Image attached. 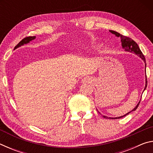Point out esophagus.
<instances>
[{
  "label": "esophagus",
  "instance_id": "obj_1",
  "mask_svg": "<svg viewBox=\"0 0 153 153\" xmlns=\"http://www.w3.org/2000/svg\"><path fill=\"white\" fill-rule=\"evenodd\" d=\"M82 82L85 84V83H87V84H89V83H91L92 82V80L90 78L88 77H85L84 78H83L82 79Z\"/></svg>",
  "mask_w": 153,
  "mask_h": 153
}]
</instances>
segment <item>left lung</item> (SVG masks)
<instances>
[{"label":"left lung","mask_w":153,"mask_h":153,"mask_svg":"<svg viewBox=\"0 0 153 153\" xmlns=\"http://www.w3.org/2000/svg\"><path fill=\"white\" fill-rule=\"evenodd\" d=\"M109 32H111L113 34H115L116 36H117V37H120L121 38V46H122L123 48H124V50L126 51H128V52H130V53H135L136 55H137L138 56H139L140 57L142 60L144 61V62L145 63V69H146V59H145V57L143 54H142V51H140V49L138 45H137V43L135 42V41H134L131 38H129V37H127V36H123L120 34V33H118L117 32H115V31H113V30H109ZM147 86V79H146V84H145V88L144 90L146 89V88ZM140 102L138 103V105H137L135 108H134V109L131 110L130 112H128V113H126V115H124L123 116H120V117H107V116H105V115H102V117L105 118V119H112V120H115V119H120V118H122L123 117H125L127 115H128L129 113H130L131 112H132V111H134L136 110V108H138V105L140 104ZM99 113V112H98Z\"/></svg>","instance_id":"left-lung-1"}]
</instances>
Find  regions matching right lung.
Masks as SVG:
<instances>
[{"mask_svg":"<svg viewBox=\"0 0 153 153\" xmlns=\"http://www.w3.org/2000/svg\"><path fill=\"white\" fill-rule=\"evenodd\" d=\"M35 38H36V36H28V37H25V38H24L22 40H21L20 42L17 44L16 46L15 47V49L20 47V46H23L24 45H25V44L29 43L30 41L34 40Z\"/></svg>","mask_w":153,"mask_h":153,"instance_id":"obj_1","label":"right lung"}]
</instances>
